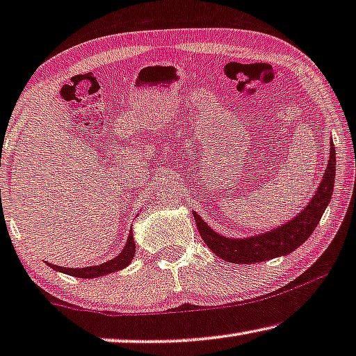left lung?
Segmentation results:
<instances>
[{
	"label": "left lung",
	"instance_id": "left-lung-1",
	"mask_svg": "<svg viewBox=\"0 0 356 356\" xmlns=\"http://www.w3.org/2000/svg\"><path fill=\"white\" fill-rule=\"evenodd\" d=\"M336 178V147L334 143L330 145V161L326 163V170L321 177V183L316 188L315 195L309 200V204L300 210L296 216L286 221L282 226H277L270 231L251 235V237L234 238L218 234L216 231L202 220L200 215L193 211L194 220L199 229L200 237L204 238L209 247L218 258H221L232 264H254L267 259L286 256L299 248L310 234L315 231L316 224L330 204L332 189H334Z\"/></svg>",
	"mask_w": 356,
	"mask_h": 356
}]
</instances>
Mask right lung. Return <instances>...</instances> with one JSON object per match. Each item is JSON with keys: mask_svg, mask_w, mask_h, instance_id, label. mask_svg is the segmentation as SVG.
<instances>
[{"mask_svg": "<svg viewBox=\"0 0 356 356\" xmlns=\"http://www.w3.org/2000/svg\"><path fill=\"white\" fill-rule=\"evenodd\" d=\"M134 258H135V238H134V232L130 231L127 243H125V247H124L121 253H119L114 259H109L106 262H103V264L90 266V267H81V269H73V267H60V266H56V264H49V262H46V264L51 266L54 270L68 273V275H71V277L97 278V277L108 275V273H111V272H118L121 269H125V267H127L130 262H132Z\"/></svg>", "mask_w": 356, "mask_h": 356, "instance_id": "right-lung-1", "label": "right lung"}]
</instances>
